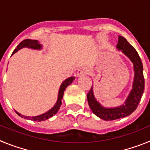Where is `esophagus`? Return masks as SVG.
I'll return each instance as SVG.
<instances>
[{
    "instance_id": "1",
    "label": "esophagus",
    "mask_w": 150,
    "mask_h": 150,
    "mask_svg": "<svg viewBox=\"0 0 150 150\" xmlns=\"http://www.w3.org/2000/svg\"><path fill=\"white\" fill-rule=\"evenodd\" d=\"M89 73V71H88L87 68H80L78 70L77 73H76V76H83V75H86V74H88Z\"/></svg>"
}]
</instances>
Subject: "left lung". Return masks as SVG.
I'll return each instance as SVG.
<instances>
[{"mask_svg": "<svg viewBox=\"0 0 150 150\" xmlns=\"http://www.w3.org/2000/svg\"><path fill=\"white\" fill-rule=\"evenodd\" d=\"M117 48L118 50H122L123 53L131 59L133 62L134 68L133 89L130 92L126 101L123 105L119 107L105 108L95 100L92 86L87 94V100L91 111L97 116L106 121L118 120L132 114L137 109L144 91L145 81L143 73V64L137 52L125 38L121 36L119 37Z\"/></svg>", "mask_w": 150, "mask_h": 150, "instance_id": "left-lung-1", "label": "left lung"}]
</instances>
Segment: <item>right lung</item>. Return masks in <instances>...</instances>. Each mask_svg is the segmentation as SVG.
<instances>
[{
	"label": "right lung",
	"instance_id": "right-lung-1",
	"mask_svg": "<svg viewBox=\"0 0 150 150\" xmlns=\"http://www.w3.org/2000/svg\"><path fill=\"white\" fill-rule=\"evenodd\" d=\"M23 47H29V48H32V49H41V45L38 42V40H24L23 41H22L17 46L16 48L14 50L13 54L16 52L18 50H19L20 49L23 48ZM75 77H69L67 78L66 80H64V82H63V83L62 84L60 87V89H59V98H58V100H57V103L55 104V105L54 106L53 108H52L50 111H48L47 112L44 113V114L40 115V116H33V117H29V116H25L23 115H21L20 113H18V112L16 111V112L17 113V115H18L19 116L22 118H25V119H27V120H31L33 121H38V122H41V121H44L46 120H48L49 118L52 117V116H54L55 114H56L57 112L59 111V110L60 109V107L62 105V99L63 98L64 92V90H65L66 87L68 86V85L71 84L73 81L74 80Z\"/></svg>",
	"mask_w": 150,
	"mask_h": 150
}]
</instances>
